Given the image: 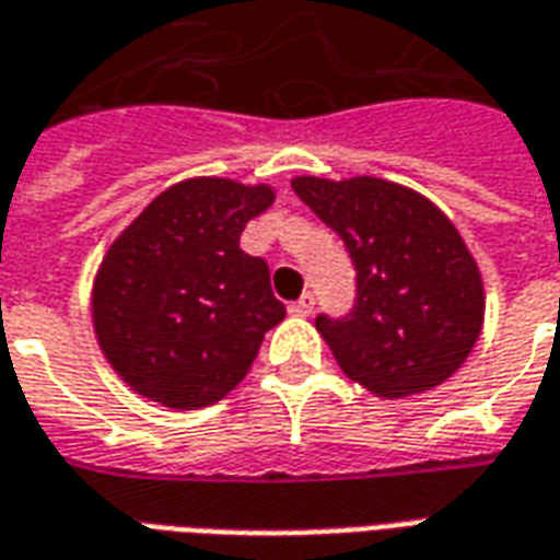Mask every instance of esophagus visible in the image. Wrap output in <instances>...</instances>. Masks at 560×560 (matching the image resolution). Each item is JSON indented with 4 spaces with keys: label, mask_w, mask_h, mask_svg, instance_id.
<instances>
[{
    "label": "esophagus",
    "mask_w": 560,
    "mask_h": 560,
    "mask_svg": "<svg viewBox=\"0 0 560 560\" xmlns=\"http://www.w3.org/2000/svg\"><path fill=\"white\" fill-rule=\"evenodd\" d=\"M312 312H315V293H303L296 303H291V315L305 317V315H312Z\"/></svg>",
    "instance_id": "1"
}]
</instances>
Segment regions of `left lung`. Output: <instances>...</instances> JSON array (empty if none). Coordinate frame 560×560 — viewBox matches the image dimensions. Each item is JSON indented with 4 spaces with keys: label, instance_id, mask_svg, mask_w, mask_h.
Here are the masks:
<instances>
[{
    "label": "left lung",
    "instance_id": "8db88e82",
    "mask_svg": "<svg viewBox=\"0 0 560 560\" xmlns=\"http://www.w3.org/2000/svg\"><path fill=\"white\" fill-rule=\"evenodd\" d=\"M291 185L357 269L351 312L315 320L341 372L384 399L444 384L480 339L486 312L480 269L453 221L429 197L375 176Z\"/></svg>",
    "mask_w": 560,
    "mask_h": 560
}]
</instances>
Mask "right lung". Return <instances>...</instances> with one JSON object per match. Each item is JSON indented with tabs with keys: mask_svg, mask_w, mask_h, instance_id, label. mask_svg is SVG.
<instances>
[{
	"mask_svg": "<svg viewBox=\"0 0 560 560\" xmlns=\"http://www.w3.org/2000/svg\"><path fill=\"white\" fill-rule=\"evenodd\" d=\"M269 185L200 176L171 185L119 233L92 288V324L107 363L164 408L224 399L284 317L264 257L240 233L272 207Z\"/></svg>",
	"mask_w": 560,
	"mask_h": 560,
	"instance_id": "right-lung-1",
	"label": "right lung"
}]
</instances>
